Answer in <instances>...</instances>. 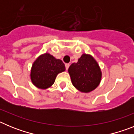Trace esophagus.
<instances>
[{
  "instance_id": "esophagus-1",
  "label": "esophagus",
  "mask_w": 134,
  "mask_h": 134,
  "mask_svg": "<svg viewBox=\"0 0 134 134\" xmlns=\"http://www.w3.org/2000/svg\"><path fill=\"white\" fill-rule=\"evenodd\" d=\"M65 66H66V69L68 70V68H69L70 64H65Z\"/></svg>"
}]
</instances>
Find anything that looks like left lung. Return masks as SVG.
<instances>
[{
  "label": "left lung",
  "mask_w": 134,
  "mask_h": 134,
  "mask_svg": "<svg viewBox=\"0 0 134 134\" xmlns=\"http://www.w3.org/2000/svg\"><path fill=\"white\" fill-rule=\"evenodd\" d=\"M73 86L82 93H89L95 89L102 76L99 64L92 55L83 54L68 68Z\"/></svg>",
  "instance_id": "obj_1"
}]
</instances>
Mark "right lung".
I'll return each mask as SVG.
<instances>
[{
	"label": "right lung",
	"instance_id": "obj_1",
	"mask_svg": "<svg viewBox=\"0 0 134 134\" xmlns=\"http://www.w3.org/2000/svg\"><path fill=\"white\" fill-rule=\"evenodd\" d=\"M65 70V65L61 60L46 53L40 55L32 65L31 80L36 87L46 89L54 83L57 75Z\"/></svg>",
	"mask_w": 134,
	"mask_h": 134
}]
</instances>
